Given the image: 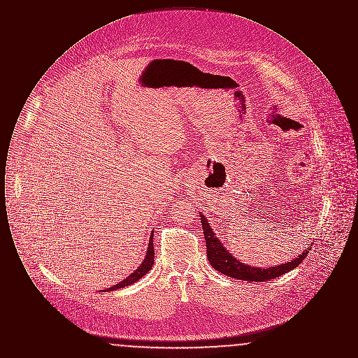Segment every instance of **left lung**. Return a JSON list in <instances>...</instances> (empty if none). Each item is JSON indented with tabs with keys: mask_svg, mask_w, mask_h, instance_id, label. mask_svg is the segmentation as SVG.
Wrapping results in <instances>:
<instances>
[{
	"mask_svg": "<svg viewBox=\"0 0 358 358\" xmlns=\"http://www.w3.org/2000/svg\"><path fill=\"white\" fill-rule=\"evenodd\" d=\"M201 217V225L204 231L205 243H206V256L210 263V266L217 270L219 273H224L227 276L240 279V280H247V282H266L271 280L273 278H278L283 273H289L298 267L305 257L308 255V251L311 247L306 248L298 257L292 259L289 263L271 267V268H256L247 266L244 263H240L236 257L231 255L224 247L222 241L215 236L213 231L210 229V225L208 220L205 219L204 215H200ZM301 222V220H299Z\"/></svg>",
	"mask_w": 358,
	"mask_h": 358,
	"instance_id": "obj_1",
	"label": "left lung"
}]
</instances>
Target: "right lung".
<instances>
[{"label": "right lung", "instance_id": "add662e5", "mask_svg": "<svg viewBox=\"0 0 358 358\" xmlns=\"http://www.w3.org/2000/svg\"><path fill=\"white\" fill-rule=\"evenodd\" d=\"M154 263V247H153V232L150 235V241H149V247H148V252H146V257L142 262V264L136 268L134 273H131L129 278H126L124 280L120 282L118 285H114L113 287L107 289V291H114V289H122L124 286H130L133 285L136 280H139L142 276H145L146 273H149L153 267Z\"/></svg>", "mask_w": 358, "mask_h": 358}]
</instances>
